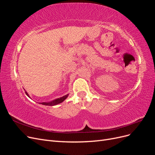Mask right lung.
Wrapping results in <instances>:
<instances>
[{"mask_svg":"<svg viewBox=\"0 0 155 155\" xmlns=\"http://www.w3.org/2000/svg\"><path fill=\"white\" fill-rule=\"evenodd\" d=\"M26 94L28 97H30L29 95L28 94V93L26 92ZM67 97H68V94L67 95H65V96H63L61 97H60V98H58V99H56V100H54L52 101H50V102H43V103H40V104H42V105H44L54 106V105H58V104H60V103L63 102L65 99H66Z\"/></svg>","mask_w":155,"mask_h":155,"instance_id":"add662e5","label":"right lung"}]
</instances>
